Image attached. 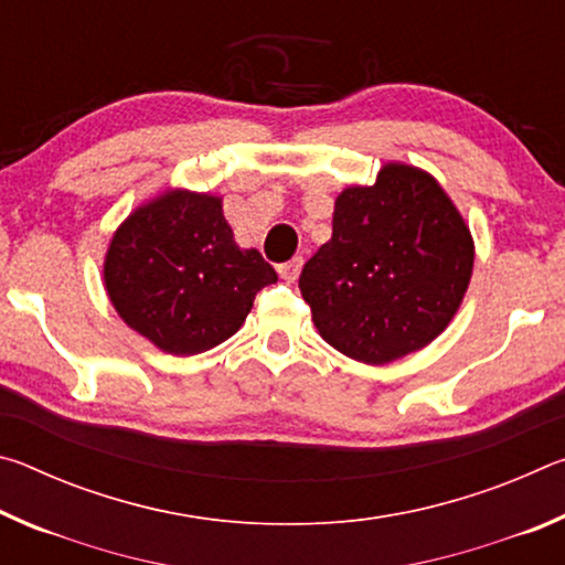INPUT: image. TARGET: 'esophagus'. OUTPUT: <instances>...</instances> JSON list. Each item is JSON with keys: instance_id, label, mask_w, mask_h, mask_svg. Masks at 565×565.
Masks as SVG:
<instances>
[{"instance_id": "1", "label": "esophagus", "mask_w": 565, "mask_h": 565, "mask_svg": "<svg viewBox=\"0 0 565 565\" xmlns=\"http://www.w3.org/2000/svg\"><path fill=\"white\" fill-rule=\"evenodd\" d=\"M301 266H303V259H301V256H294L291 262L279 264V276H281V279H284L286 284H294L296 279H299Z\"/></svg>"}]
</instances>
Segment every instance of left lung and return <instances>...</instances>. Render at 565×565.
Segmentation results:
<instances>
[{
    "mask_svg": "<svg viewBox=\"0 0 565 565\" xmlns=\"http://www.w3.org/2000/svg\"><path fill=\"white\" fill-rule=\"evenodd\" d=\"M473 236L444 186L386 161L371 186L333 202V232L306 262L299 289L321 339L384 366L441 337L473 274Z\"/></svg>",
    "mask_w": 565,
    "mask_h": 565,
    "instance_id": "8db88e82",
    "label": "left lung"
}]
</instances>
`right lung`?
<instances>
[{"label":"right lung","instance_id":"right-lung-1","mask_svg":"<svg viewBox=\"0 0 565 565\" xmlns=\"http://www.w3.org/2000/svg\"><path fill=\"white\" fill-rule=\"evenodd\" d=\"M102 271L121 321L171 356L232 339L254 296L279 279L256 248L234 242L222 196L181 186L124 218Z\"/></svg>","mask_w":565,"mask_h":565}]
</instances>
